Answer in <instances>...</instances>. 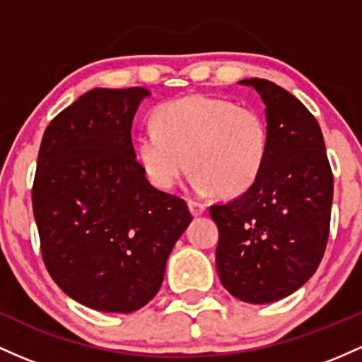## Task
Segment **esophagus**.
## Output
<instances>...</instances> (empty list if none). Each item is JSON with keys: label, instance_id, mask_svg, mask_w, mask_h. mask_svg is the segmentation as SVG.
I'll use <instances>...</instances> for the list:
<instances>
[{"label": "esophagus", "instance_id": "obj_1", "mask_svg": "<svg viewBox=\"0 0 362 362\" xmlns=\"http://www.w3.org/2000/svg\"><path fill=\"white\" fill-rule=\"evenodd\" d=\"M205 209H206V206L203 205V203L189 200V210H192V214L194 215V217H200V215H203V212H205Z\"/></svg>", "mask_w": 362, "mask_h": 362}]
</instances>
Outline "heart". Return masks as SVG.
<instances>
[{"label": "heart", "instance_id": "heart-1", "mask_svg": "<svg viewBox=\"0 0 362 362\" xmlns=\"http://www.w3.org/2000/svg\"><path fill=\"white\" fill-rule=\"evenodd\" d=\"M153 123L138 135L135 153L159 189L174 188L189 164L197 193L239 197L257 182L269 156L265 117L222 97L170 100L157 109Z\"/></svg>", "mask_w": 362, "mask_h": 362}]
</instances>
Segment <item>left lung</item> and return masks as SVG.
I'll return each instance as SVG.
<instances>
[{
  "label": "left lung",
  "mask_w": 362,
  "mask_h": 362,
  "mask_svg": "<svg viewBox=\"0 0 362 362\" xmlns=\"http://www.w3.org/2000/svg\"><path fill=\"white\" fill-rule=\"evenodd\" d=\"M251 85L265 103L270 147L262 174L241 197L210 206L218 227L217 272L245 303L287 298L310 280L330 233L334 174L318 121L286 88Z\"/></svg>",
  "instance_id": "obj_1"
}]
</instances>
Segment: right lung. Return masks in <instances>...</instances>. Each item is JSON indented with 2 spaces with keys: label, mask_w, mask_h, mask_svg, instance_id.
Here are the masks:
<instances>
[{
  "label": "right lung",
  "mask_w": 362,
  "mask_h": 362,
  "mask_svg": "<svg viewBox=\"0 0 362 362\" xmlns=\"http://www.w3.org/2000/svg\"><path fill=\"white\" fill-rule=\"evenodd\" d=\"M147 88H93L51 121L32 206L40 253L59 289L104 313H132L157 294L188 205L150 185L132 123Z\"/></svg>",
  "instance_id": "1"
}]
</instances>
